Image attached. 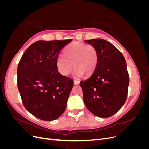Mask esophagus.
I'll use <instances>...</instances> for the list:
<instances>
[{"label": "esophagus", "instance_id": "34e87169", "mask_svg": "<svg viewBox=\"0 0 149 149\" xmlns=\"http://www.w3.org/2000/svg\"><path fill=\"white\" fill-rule=\"evenodd\" d=\"M74 85H78L79 84V81L78 80H74Z\"/></svg>", "mask_w": 149, "mask_h": 149}]
</instances>
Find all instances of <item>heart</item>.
<instances>
[{"label":"heart","instance_id":"heart-1","mask_svg":"<svg viewBox=\"0 0 149 149\" xmlns=\"http://www.w3.org/2000/svg\"><path fill=\"white\" fill-rule=\"evenodd\" d=\"M64 55L56 59L58 70L64 76L71 73L73 65L76 76L91 75L99 61L97 49L92 45L73 43L66 48Z\"/></svg>","mask_w":149,"mask_h":149}]
</instances>
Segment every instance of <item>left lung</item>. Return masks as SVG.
<instances>
[{
  "mask_svg": "<svg viewBox=\"0 0 149 149\" xmlns=\"http://www.w3.org/2000/svg\"><path fill=\"white\" fill-rule=\"evenodd\" d=\"M99 53L96 68L90 77L80 82L88 109L100 118H109L126 101L129 76L122 53L103 39L85 40Z\"/></svg>",
  "mask_w": 149,
  "mask_h": 149,
  "instance_id": "8db88e82",
  "label": "left lung"
}]
</instances>
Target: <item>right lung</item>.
I'll return each mask as SVG.
<instances>
[{"mask_svg":"<svg viewBox=\"0 0 149 149\" xmlns=\"http://www.w3.org/2000/svg\"><path fill=\"white\" fill-rule=\"evenodd\" d=\"M40 40L26 49L17 68V86L25 109L36 118L49 121L63 113L73 80L58 72L56 59L71 42Z\"/></svg>","mask_w":149,"mask_h":149,"instance_id":"1","label":"right lung"}]
</instances>
